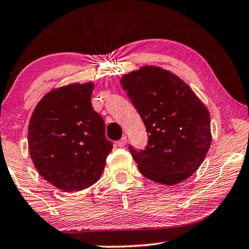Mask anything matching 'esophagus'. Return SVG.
<instances>
[{
  "instance_id": "obj_1",
  "label": "esophagus",
  "mask_w": 249,
  "mask_h": 249,
  "mask_svg": "<svg viewBox=\"0 0 249 249\" xmlns=\"http://www.w3.org/2000/svg\"><path fill=\"white\" fill-rule=\"evenodd\" d=\"M125 144H127V137H122L120 141L117 142V145L119 146V147H124Z\"/></svg>"
}]
</instances>
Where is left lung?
<instances>
[{
  "label": "left lung",
  "mask_w": 249,
  "mask_h": 249,
  "mask_svg": "<svg viewBox=\"0 0 249 249\" xmlns=\"http://www.w3.org/2000/svg\"><path fill=\"white\" fill-rule=\"evenodd\" d=\"M121 85L148 134L144 149L129 145L142 175L166 186L189 178L212 141L205 105L185 81L159 67L145 66L124 74Z\"/></svg>",
  "instance_id": "left-lung-1"
}]
</instances>
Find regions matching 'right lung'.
Masks as SVG:
<instances>
[{
	"label": "right lung",
	"instance_id": "obj_1",
	"mask_svg": "<svg viewBox=\"0 0 249 249\" xmlns=\"http://www.w3.org/2000/svg\"><path fill=\"white\" fill-rule=\"evenodd\" d=\"M93 83L72 84L47 93L30 118L28 146L34 165L63 192L94 185L113 147L103 118L90 103Z\"/></svg>",
	"mask_w": 249,
	"mask_h": 249
}]
</instances>
